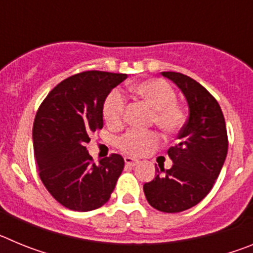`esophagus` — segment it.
<instances>
[{"label":"esophagus","instance_id":"1","mask_svg":"<svg viewBox=\"0 0 253 253\" xmlns=\"http://www.w3.org/2000/svg\"><path fill=\"white\" fill-rule=\"evenodd\" d=\"M124 161H125V165H126V166H130V167H134L135 165H138V163H139V161L138 160H134V158L128 157V156L124 158Z\"/></svg>","mask_w":253,"mask_h":253}]
</instances>
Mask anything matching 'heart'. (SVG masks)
<instances>
[{
  "instance_id": "obj_1",
  "label": "heart",
  "mask_w": 253,
  "mask_h": 253,
  "mask_svg": "<svg viewBox=\"0 0 253 253\" xmlns=\"http://www.w3.org/2000/svg\"><path fill=\"white\" fill-rule=\"evenodd\" d=\"M138 97L153 109L152 122L166 133H176L186 123V111L176 100L173 87L165 80L152 78L138 82L130 87ZM126 109V100L119 90L107 93L102 104V116L110 126L123 124ZM161 137L153 130H129L118 139V147L124 153L139 157L153 151L160 144Z\"/></svg>"
}]
</instances>
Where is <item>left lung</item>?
Returning a JSON list of instances; mask_svg holds the SVG:
<instances>
[{
	"label": "left lung",
	"mask_w": 253,
	"mask_h": 253,
	"mask_svg": "<svg viewBox=\"0 0 253 253\" xmlns=\"http://www.w3.org/2000/svg\"><path fill=\"white\" fill-rule=\"evenodd\" d=\"M182 91L189 119L178 133V143L167 151L173 165L157 169L158 175L143 186L147 200L163 213H178L195 207L209 194L228 152L224 116L209 91L189 76L162 72Z\"/></svg>",
	"instance_id": "8db88e82"
}]
</instances>
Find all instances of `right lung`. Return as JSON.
Returning <instances> with one entry per match:
<instances>
[{
    "mask_svg": "<svg viewBox=\"0 0 253 253\" xmlns=\"http://www.w3.org/2000/svg\"><path fill=\"white\" fill-rule=\"evenodd\" d=\"M126 77L102 71L77 73L58 84L38 109L33 142L40 180L68 209L90 211L102 207L122 175L120 154L95 165L84 146L104 125L105 97Z\"/></svg>",
    "mask_w": 253,
    "mask_h": 253,
    "instance_id": "add662e5",
    "label": "right lung"
}]
</instances>
